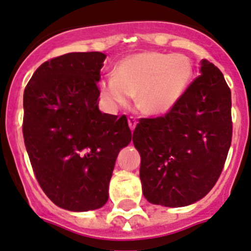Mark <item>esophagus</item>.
I'll list each match as a JSON object with an SVG mask.
<instances>
[{
  "label": "esophagus",
  "mask_w": 251,
  "mask_h": 251,
  "mask_svg": "<svg viewBox=\"0 0 251 251\" xmlns=\"http://www.w3.org/2000/svg\"><path fill=\"white\" fill-rule=\"evenodd\" d=\"M127 123H128V126H130V130L134 131L135 127H136V124H137L136 119H135V117H132V116H130L127 119Z\"/></svg>",
  "instance_id": "1"
}]
</instances>
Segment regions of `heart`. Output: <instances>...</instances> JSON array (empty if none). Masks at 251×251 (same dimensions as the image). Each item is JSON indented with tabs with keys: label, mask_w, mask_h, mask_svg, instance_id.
Returning <instances> with one entry per match:
<instances>
[{
	"label": "heart",
	"mask_w": 251,
	"mask_h": 251,
	"mask_svg": "<svg viewBox=\"0 0 251 251\" xmlns=\"http://www.w3.org/2000/svg\"><path fill=\"white\" fill-rule=\"evenodd\" d=\"M193 76V62L187 56L142 51L119 61L114 76L99 82V91L110 107L127 106L135 96L140 111L162 116L184 98Z\"/></svg>",
	"instance_id": "obj_1"
}]
</instances>
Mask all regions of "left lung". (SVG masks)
Here are the masks:
<instances>
[{
	"label": "left lung",
	"instance_id": "1",
	"mask_svg": "<svg viewBox=\"0 0 251 251\" xmlns=\"http://www.w3.org/2000/svg\"><path fill=\"white\" fill-rule=\"evenodd\" d=\"M180 102L165 116L141 119L132 134L149 202L181 207L218 181L231 145V92L220 70L201 61Z\"/></svg>",
	"mask_w": 251,
	"mask_h": 251
}]
</instances>
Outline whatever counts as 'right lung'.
I'll return each mask as SVG.
<instances>
[{
	"mask_svg": "<svg viewBox=\"0 0 251 251\" xmlns=\"http://www.w3.org/2000/svg\"><path fill=\"white\" fill-rule=\"evenodd\" d=\"M106 55L70 52L38 67L24 92L25 145L44 193L57 206H103L120 150L131 141L125 115L99 110Z\"/></svg>",
	"mask_w": 251,
	"mask_h": 251,
	"instance_id": "1",
	"label": "right lung"
}]
</instances>
